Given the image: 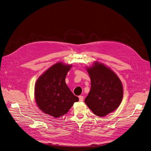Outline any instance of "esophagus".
Listing matches in <instances>:
<instances>
[{"mask_svg":"<svg viewBox=\"0 0 151 151\" xmlns=\"http://www.w3.org/2000/svg\"><path fill=\"white\" fill-rule=\"evenodd\" d=\"M83 99H84L83 96H79V101H80V102L83 101Z\"/></svg>","mask_w":151,"mask_h":151,"instance_id":"1","label":"esophagus"}]
</instances>
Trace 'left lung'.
I'll use <instances>...</instances> for the list:
<instances>
[{
    "mask_svg": "<svg viewBox=\"0 0 151 151\" xmlns=\"http://www.w3.org/2000/svg\"><path fill=\"white\" fill-rule=\"evenodd\" d=\"M87 70L91 84L84 102L95 115L104 116L120 106L123 98L122 84L114 72L103 64L96 62Z\"/></svg>",
    "mask_w": 151,
    "mask_h": 151,
    "instance_id": "1",
    "label": "left lung"
}]
</instances>
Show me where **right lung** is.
<instances>
[{
  "label": "right lung",
  "mask_w": 151,
  "mask_h": 151,
  "mask_svg": "<svg viewBox=\"0 0 151 151\" xmlns=\"http://www.w3.org/2000/svg\"><path fill=\"white\" fill-rule=\"evenodd\" d=\"M71 65L57 63L38 78L35 85V99L39 108L55 118L67 114L78 97L65 83Z\"/></svg>",
  "instance_id": "add662e5"
}]
</instances>
